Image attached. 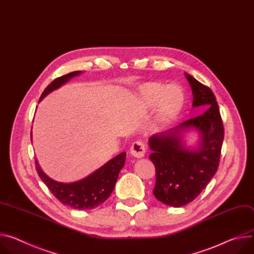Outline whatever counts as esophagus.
<instances>
[{
  "mask_svg": "<svg viewBox=\"0 0 254 254\" xmlns=\"http://www.w3.org/2000/svg\"><path fill=\"white\" fill-rule=\"evenodd\" d=\"M130 153L136 158H142L145 154V145L141 141H135L130 147Z\"/></svg>",
  "mask_w": 254,
  "mask_h": 254,
  "instance_id": "1",
  "label": "esophagus"
}]
</instances>
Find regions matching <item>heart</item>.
Instances as JSON below:
<instances>
[{
	"mask_svg": "<svg viewBox=\"0 0 254 254\" xmlns=\"http://www.w3.org/2000/svg\"><path fill=\"white\" fill-rule=\"evenodd\" d=\"M139 103L149 110L157 105L156 123L166 124L173 120L182 109L184 94L178 84H168L150 81L144 83L139 92Z\"/></svg>",
	"mask_w": 254,
	"mask_h": 254,
	"instance_id": "b5f03b06",
	"label": "heart"
}]
</instances>
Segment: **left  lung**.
<instances>
[{
  "instance_id": "left-lung-1",
  "label": "left lung",
  "mask_w": 254,
  "mask_h": 254,
  "mask_svg": "<svg viewBox=\"0 0 254 254\" xmlns=\"http://www.w3.org/2000/svg\"><path fill=\"white\" fill-rule=\"evenodd\" d=\"M185 74L192 91V107L205 106L207 111L148 140L152 150L149 158L156 173L153 193L158 201L176 208L193 201L214 177L224 139V126L212 90ZM190 128H195L201 136L196 150H189L182 143L181 134Z\"/></svg>"
}]
</instances>
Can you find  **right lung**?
Masks as SVG:
<instances>
[{
  "mask_svg": "<svg viewBox=\"0 0 254 254\" xmlns=\"http://www.w3.org/2000/svg\"><path fill=\"white\" fill-rule=\"evenodd\" d=\"M81 71H72L65 75L55 78L42 93L40 100L53 90L59 89L64 83L67 82L71 77L76 76ZM126 153L122 152L116 157L109 160L99 170L89 177L78 182L64 184L53 181L46 176L35 160L36 171L53 195L64 205L76 210H91L103 204L115 188L119 173L124 166Z\"/></svg>",
  "mask_w": 254,
  "mask_h": 254,
  "instance_id": "1",
  "label": "right lung"
}]
</instances>
